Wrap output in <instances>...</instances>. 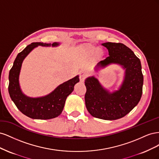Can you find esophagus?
<instances>
[{
  "label": "esophagus",
  "instance_id": "esophagus-1",
  "mask_svg": "<svg viewBox=\"0 0 159 159\" xmlns=\"http://www.w3.org/2000/svg\"><path fill=\"white\" fill-rule=\"evenodd\" d=\"M87 75H88L87 73H86V72L84 71L81 72L80 75V80L81 82H84L85 78L87 77Z\"/></svg>",
  "mask_w": 159,
  "mask_h": 159
}]
</instances>
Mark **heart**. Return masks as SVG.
Instances as JSON below:
<instances>
[{
    "mask_svg": "<svg viewBox=\"0 0 159 159\" xmlns=\"http://www.w3.org/2000/svg\"><path fill=\"white\" fill-rule=\"evenodd\" d=\"M84 51L89 56L93 55L94 53L96 52V55L98 57H102L103 55V52L100 49H97L96 47L92 45H87L84 47Z\"/></svg>",
    "mask_w": 159,
    "mask_h": 159,
    "instance_id": "1",
    "label": "heart"
}]
</instances>
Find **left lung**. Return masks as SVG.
<instances>
[{
    "mask_svg": "<svg viewBox=\"0 0 159 159\" xmlns=\"http://www.w3.org/2000/svg\"><path fill=\"white\" fill-rule=\"evenodd\" d=\"M109 56L96 66L98 70L117 64L125 70L120 88L110 93L94 76L85 80V106L93 117L115 120L122 118L136 106L143 93V75L141 61L127 46L121 43L105 42Z\"/></svg>",
    "mask_w": 159,
    "mask_h": 159,
    "instance_id": "8db88e82",
    "label": "left lung"
}]
</instances>
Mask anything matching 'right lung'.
Instances as JSON below:
<instances>
[{
	"mask_svg": "<svg viewBox=\"0 0 159 159\" xmlns=\"http://www.w3.org/2000/svg\"><path fill=\"white\" fill-rule=\"evenodd\" d=\"M59 43L46 44L33 42L17 55L9 71L8 93L17 108L27 117L35 119H50L57 117L63 111L67 97L73 91L75 84L79 82V75L60 84L48 95L40 98L28 97L22 92L19 84V75L23 60L38 46H57Z\"/></svg>",
	"mask_w": 159,
	"mask_h": 159,
	"instance_id": "add662e5",
	"label": "right lung"
}]
</instances>
